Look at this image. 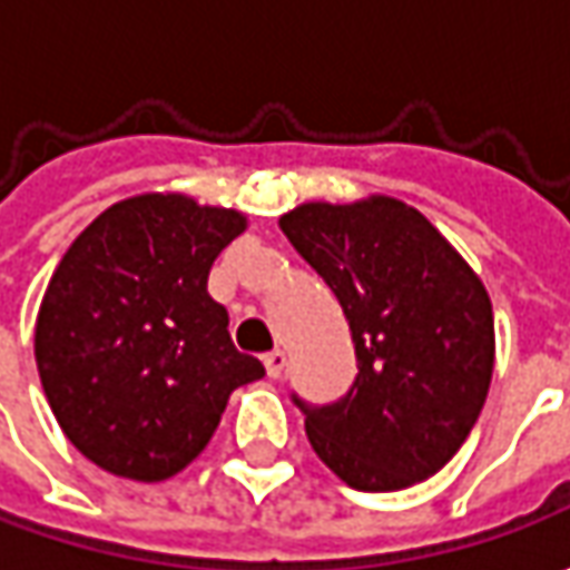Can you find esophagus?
I'll return each instance as SVG.
<instances>
[{
  "label": "esophagus",
  "instance_id": "esophagus-1",
  "mask_svg": "<svg viewBox=\"0 0 570 570\" xmlns=\"http://www.w3.org/2000/svg\"><path fill=\"white\" fill-rule=\"evenodd\" d=\"M263 364H266V374H269V377H282V371H285L288 358H285V352H282V348H273L269 355H263Z\"/></svg>",
  "mask_w": 570,
  "mask_h": 570
}]
</instances>
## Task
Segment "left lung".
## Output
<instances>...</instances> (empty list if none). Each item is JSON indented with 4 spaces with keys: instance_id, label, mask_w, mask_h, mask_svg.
Masks as SVG:
<instances>
[{
    "instance_id": "obj_1",
    "label": "left lung",
    "mask_w": 570,
    "mask_h": 570,
    "mask_svg": "<svg viewBox=\"0 0 570 570\" xmlns=\"http://www.w3.org/2000/svg\"><path fill=\"white\" fill-rule=\"evenodd\" d=\"M282 230L348 320L358 374L304 412L317 456L358 492H396L441 470L475 425L494 364L492 301L422 212L390 196L307 203Z\"/></svg>"
}]
</instances>
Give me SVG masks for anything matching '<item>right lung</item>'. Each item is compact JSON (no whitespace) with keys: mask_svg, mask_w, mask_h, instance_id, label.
Segmentation results:
<instances>
[{"mask_svg":"<svg viewBox=\"0 0 570 570\" xmlns=\"http://www.w3.org/2000/svg\"><path fill=\"white\" fill-rule=\"evenodd\" d=\"M244 228L234 208L148 193L98 215L56 266L37 371L59 428L100 470L170 479L203 453L230 390L266 374L234 348L228 311L206 292Z\"/></svg>","mask_w":570,"mask_h":570,"instance_id":"add662e5","label":"right lung"}]
</instances>
